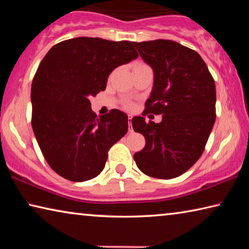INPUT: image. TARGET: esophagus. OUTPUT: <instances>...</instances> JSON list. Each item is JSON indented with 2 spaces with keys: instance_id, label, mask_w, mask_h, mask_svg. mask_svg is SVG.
Wrapping results in <instances>:
<instances>
[{
  "instance_id": "1",
  "label": "esophagus",
  "mask_w": 249,
  "mask_h": 249,
  "mask_svg": "<svg viewBox=\"0 0 249 249\" xmlns=\"http://www.w3.org/2000/svg\"><path fill=\"white\" fill-rule=\"evenodd\" d=\"M128 125H129V132H133V127H132V116H128Z\"/></svg>"
}]
</instances>
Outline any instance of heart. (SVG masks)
<instances>
[{"label": "heart", "instance_id": "1", "mask_svg": "<svg viewBox=\"0 0 249 249\" xmlns=\"http://www.w3.org/2000/svg\"><path fill=\"white\" fill-rule=\"evenodd\" d=\"M142 66H146V65H145V64H142V62H137V64L135 65L134 68H136V67H142ZM126 107H127V108H130V107H132V105H130V104H126Z\"/></svg>", "mask_w": 249, "mask_h": 249}]
</instances>
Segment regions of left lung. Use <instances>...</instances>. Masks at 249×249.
<instances>
[{"label":"left lung","instance_id":"1","mask_svg":"<svg viewBox=\"0 0 249 249\" xmlns=\"http://www.w3.org/2000/svg\"><path fill=\"white\" fill-rule=\"evenodd\" d=\"M154 70V87L142 116L132 119L146 145L134 154L145 175L172 179L190 169L203 154L216 119L215 83L196 50L176 41L134 43ZM148 112L162 115L160 124L144 122Z\"/></svg>","mask_w":249,"mask_h":249}]
</instances>
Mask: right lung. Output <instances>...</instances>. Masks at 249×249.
Here are the masks:
<instances>
[{
  "label": "right lung",
  "instance_id": "obj_1",
  "mask_svg": "<svg viewBox=\"0 0 249 249\" xmlns=\"http://www.w3.org/2000/svg\"><path fill=\"white\" fill-rule=\"evenodd\" d=\"M133 41L78 37L54 45L32 83V126L50 168L73 182L95 178L108 149L128 129L120 109L96 116L90 98L104 91L109 73L138 57Z\"/></svg>",
  "mask_w": 249,
  "mask_h": 249
}]
</instances>
